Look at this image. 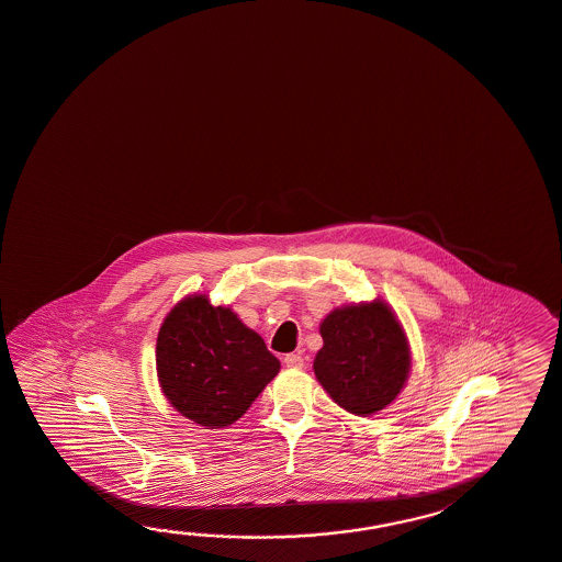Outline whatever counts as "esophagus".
Listing matches in <instances>:
<instances>
[{"label": "esophagus", "instance_id": "obj_1", "mask_svg": "<svg viewBox=\"0 0 562 562\" xmlns=\"http://www.w3.org/2000/svg\"><path fill=\"white\" fill-rule=\"evenodd\" d=\"M283 362H285L288 368H301L303 366V358H301L300 353H285Z\"/></svg>", "mask_w": 562, "mask_h": 562}]
</instances>
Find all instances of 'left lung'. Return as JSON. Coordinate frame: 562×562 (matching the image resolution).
Segmentation results:
<instances>
[{"mask_svg": "<svg viewBox=\"0 0 562 562\" xmlns=\"http://www.w3.org/2000/svg\"><path fill=\"white\" fill-rule=\"evenodd\" d=\"M319 334L315 379L336 405L370 417L394 403L411 372V344L386 301L336 307L322 319Z\"/></svg>", "mask_w": 562, "mask_h": 562, "instance_id": "left-lung-1", "label": "left lung"}]
</instances>
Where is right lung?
<instances>
[{"mask_svg": "<svg viewBox=\"0 0 562 562\" xmlns=\"http://www.w3.org/2000/svg\"><path fill=\"white\" fill-rule=\"evenodd\" d=\"M279 368L261 336L206 293L178 301L157 334L159 389L182 417L206 429L243 417Z\"/></svg>", "mask_w": 562, "mask_h": 562, "instance_id": "add662e5", "label": "right lung"}]
</instances>
